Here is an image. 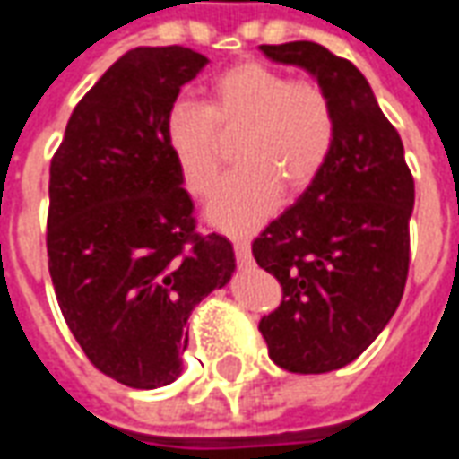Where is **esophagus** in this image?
Returning a JSON list of instances; mask_svg holds the SVG:
<instances>
[{
    "label": "esophagus",
    "instance_id": "1",
    "mask_svg": "<svg viewBox=\"0 0 459 459\" xmlns=\"http://www.w3.org/2000/svg\"><path fill=\"white\" fill-rule=\"evenodd\" d=\"M233 253H236V261L238 265H251L253 255H251V246L246 238H233Z\"/></svg>",
    "mask_w": 459,
    "mask_h": 459
}]
</instances>
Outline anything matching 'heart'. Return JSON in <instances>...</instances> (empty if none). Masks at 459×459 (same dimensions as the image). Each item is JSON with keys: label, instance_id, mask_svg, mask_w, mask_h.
<instances>
[{"label": "heart", "instance_id": "b5f03b06", "mask_svg": "<svg viewBox=\"0 0 459 459\" xmlns=\"http://www.w3.org/2000/svg\"><path fill=\"white\" fill-rule=\"evenodd\" d=\"M338 134L333 99L316 79L263 62H240L213 79L206 104L181 99L169 108L166 143L184 186L208 196L226 163V139L236 161L208 201V219L223 230L258 226L281 204V191L316 184Z\"/></svg>", "mask_w": 459, "mask_h": 459}]
</instances>
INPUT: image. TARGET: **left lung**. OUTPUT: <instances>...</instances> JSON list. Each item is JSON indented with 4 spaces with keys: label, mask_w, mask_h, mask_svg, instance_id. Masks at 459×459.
<instances>
[{
    "label": "left lung",
    "mask_w": 459,
    "mask_h": 459,
    "mask_svg": "<svg viewBox=\"0 0 459 459\" xmlns=\"http://www.w3.org/2000/svg\"><path fill=\"white\" fill-rule=\"evenodd\" d=\"M261 51L313 74L338 118L323 174L251 246L283 288L281 306L258 323L271 360L290 373H330L352 363L400 306L415 181L400 134L355 64L316 41Z\"/></svg>",
    "instance_id": "obj_1"
}]
</instances>
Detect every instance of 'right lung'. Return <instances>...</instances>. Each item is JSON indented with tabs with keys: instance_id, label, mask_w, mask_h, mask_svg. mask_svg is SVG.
I'll list each match as a JSON object with an SVG mask.
<instances>
[{
	"instance_id": "right-lung-1",
	"label": "right lung",
	"mask_w": 459,
	"mask_h": 459,
	"mask_svg": "<svg viewBox=\"0 0 459 459\" xmlns=\"http://www.w3.org/2000/svg\"><path fill=\"white\" fill-rule=\"evenodd\" d=\"M186 47H136L74 107L49 166L54 293L96 370L136 390L174 383L186 320L236 268L226 236L201 233L166 143L181 86L206 66Z\"/></svg>"
}]
</instances>
